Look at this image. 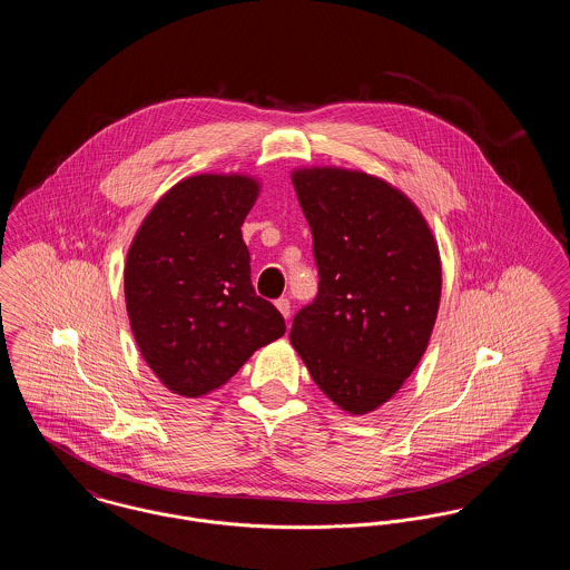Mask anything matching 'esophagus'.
I'll use <instances>...</instances> for the list:
<instances>
[{
	"label": "esophagus",
	"instance_id": "1",
	"mask_svg": "<svg viewBox=\"0 0 570 570\" xmlns=\"http://www.w3.org/2000/svg\"><path fill=\"white\" fill-rule=\"evenodd\" d=\"M275 307L279 309V314H282L284 318H291V301H288V298H277V301H275Z\"/></svg>",
	"mask_w": 570,
	"mask_h": 570
}]
</instances>
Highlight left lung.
I'll return each instance as SVG.
<instances>
[{"label":"left lung","instance_id":"8db88e82","mask_svg":"<svg viewBox=\"0 0 570 570\" xmlns=\"http://www.w3.org/2000/svg\"><path fill=\"white\" fill-rule=\"evenodd\" d=\"M293 186L321 282L291 342L333 404L367 414L428 351L442 291L438 244L416 205L380 177L312 166L293 170Z\"/></svg>","mask_w":570,"mask_h":570}]
</instances>
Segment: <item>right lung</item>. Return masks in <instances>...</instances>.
Wrapping results in <instances>:
<instances>
[{
  "label": "right lung",
  "instance_id": "obj_1",
  "mask_svg": "<svg viewBox=\"0 0 570 570\" xmlns=\"http://www.w3.org/2000/svg\"><path fill=\"white\" fill-rule=\"evenodd\" d=\"M261 184L249 175L181 179L142 219L124 269L136 346L164 386L200 397L284 335L249 279L242 226Z\"/></svg>",
  "mask_w": 570,
  "mask_h": 570
}]
</instances>
